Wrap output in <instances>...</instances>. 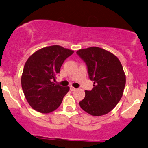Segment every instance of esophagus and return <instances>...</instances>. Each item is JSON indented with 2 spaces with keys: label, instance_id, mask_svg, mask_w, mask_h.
<instances>
[{
  "label": "esophagus",
  "instance_id": "1",
  "mask_svg": "<svg viewBox=\"0 0 148 148\" xmlns=\"http://www.w3.org/2000/svg\"><path fill=\"white\" fill-rule=\"evenodd\" d=\"M70 90H71V91H75V87H73L71 86V87H70Z\"/></svg>",
  "mask_w": 148,
  "mask_h": 148
}]
</instances>
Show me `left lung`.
Returning <instances> with one entry per match:
<instances>
[{
  "mask_svg": "<svg viewBox=\"0 0 148 148\" xmlns=\"http://www.w3.org/2000/svg\"><path fill=\"white\" fill-rule=\"evenodd\" d=\"M85 63L93 89L85 90V97L79 102L90 115L108 114L120 101L125 85V76L119 58L104 49L92 47L76 52Z\"/></svg>",
  "mask_w": 148,
  "mask_h": 148,
  "instance_id": "1",
  "label": "left lung"
}]
</instances>
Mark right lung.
Instances as JSON below:
<instances>
[{"label":"right lung","instance_id":"add662e5","mask_svg":"<svg viewBox=\"0 0 148 148\" xmlns=\"http://www.w3.org/2000/svg\"><path fill=\"white\" fill-rule=\"evenodd\" d=\"M73 52L61 46H50L36 51L26 61L21 78L22 88L34 110L46 114L61 105L70 88L53 81L63 62Z\"/></svg>","mask_w":148,"mask_h":148}]
</instances>
